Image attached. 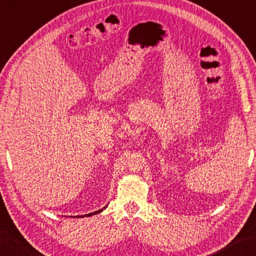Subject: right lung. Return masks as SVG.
Returning <instances> with one entry per match:
<instances>
[{"label": "right lung", "instance_id": "add662e5", "mask_svg": "<svg viewBox=\"0 0 256 256\" xmlns=\"http://www.w3.org/2000/svg\"><path fill=\"white\" fill-rule=\"evenodd\" d=\"M106 208V206H105ZM105 208H101V210H98V211H95V212H93V213H90V214H85V215H82L81 218H84V216H91V215H94V214H98V213H100V212H102L103 210Z\"/></svg>", "mask_w": 256, "mask_h": 256}]
</instances>
